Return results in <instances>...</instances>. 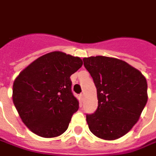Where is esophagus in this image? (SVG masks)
<instances>
[{
  "label": "esophagus",
  "mask_w": 156,
  "mask_h": 156,
  "mask_svg": "<svg viewBox=\"0 0 156 156\" xmlns=\"http://www.w3.org/2000/svg\"><path fill=\"white\" fill-rule=\"evenodd\" d=\"M80 98H81L82 100L84 99V94H83V93H81V94H80Z\"/></svg>",
  "instance_id": "obj_1"
}]
</instances>
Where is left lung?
Returning <instances> with one entry per match:
<instances>
[{
	"label": "left lung",
	"mask_w": 156,
	"mask_h": 156,
	"mask_svg": "<svg viewBox=\"0 0 156 156\" xmlns=\"http://www.w3.org/2000/svg\"><path fill=\"white\" fill-rule=\"evenodd\" d=\"M97 88L98 109L86 115L95 136L114 140L137 123L147 101V84L143 74L126 62L96 56L83 58Z\"/></svg>",
	"instance_id": "obj_1"
}]
</instances>
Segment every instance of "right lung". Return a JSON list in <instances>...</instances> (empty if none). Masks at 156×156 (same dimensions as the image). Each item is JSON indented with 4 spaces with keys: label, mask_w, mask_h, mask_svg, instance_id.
Segmentation results:
<instances>
[{
    "label": "right lung",
    "mask_w": 156,
    "mask_h": 156,
    "mask_svg": "<svg viewBox=\"0 0 156 156\" xmlns=\"http://www.w3.org/2000/svg\"><path fill=\"white\" fill-rule=\"evenodd\" d=\"M82 59L62 51L38 58L19 73L13 84V102L24 125L44 138L67 130L78 101L71 92V75Z\"/></svg>",
    "instance_id": "add662e5"
}]
</instances>
